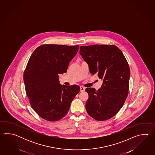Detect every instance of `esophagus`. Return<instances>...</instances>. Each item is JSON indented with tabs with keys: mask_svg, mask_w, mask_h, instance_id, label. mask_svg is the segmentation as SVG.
Returning <instances> with one entry per match:
<instances>
[{
	"mask_svg": "<svg viewBox=\"0 0 155 155\" xmlns=\"http://www.w3.org/2000/svg\"><path fill=\"white\" fill-rule=\"evenodd\" d=\"M85 90V87H83V86H81L80 87V91L81 92H84Z\"/></svg>",
	"mask_w": 155,
	"mask_h": 155,
	"instance_id": "1",
	"label": "esophagus"
}]
</instances>
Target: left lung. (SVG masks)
Here are the masks:
<instances>
[{
  "mask_svg": "<svg viewBox=\"0 0 155 155\" xmlns=\"http://www.w3.org/2000/svg\"><path fill=\"white\" fill-rule=\"evenodd\" d=\"M80 54L89 71L103 80L100 89L88 87L86 110L93 119L105 121L116 115L128 95L130 70L121 50L114 45L81 46Z\"/></svg>",
  "mask_w": 155,
  "mask_h": 155,
  "instance_id": "8db88e82",
  "label": "left lung"
}]
</instances>
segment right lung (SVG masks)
<instances>
[{"label":"right lung","instance_id":"right-lung-1","mask_svg":"<svg viewBox=\"0 0 155 155\" xmlns=\"http://www.w3.org/2000/svg\"><path fill=\"white\" fill-rule=\"evenodd\" d=\"M79 46L44 44L34 50L24 73L25 91L30 105L41 118L56 121L69 111L80 92L77 85H60L59 74L66 73Z\"/></svg>","mask_w":155,"mask_h":155}]
</instances>
